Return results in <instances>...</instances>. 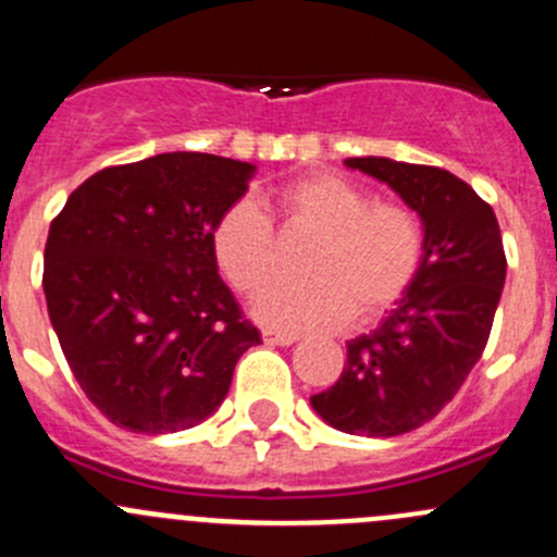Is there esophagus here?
Segmentation results:
<instances>
[{
	"label": "esophagus",
	"instance_id": "34e87169",
	"mask_svg": "<svg viewBox=\"0 0 557 557\" xmlns=\"http://www.w3.org/2000/svg\"><path fill=\"white\" fill-rule=\"evenodd\" d=\"M261 336H263V342H267V345H277V347H288V345H294L296 339H299L296 334H288V331H274V329H263Z\"/></svg>",
	"mask_w": 557,
	"mask_h": 557
}]
</instances>
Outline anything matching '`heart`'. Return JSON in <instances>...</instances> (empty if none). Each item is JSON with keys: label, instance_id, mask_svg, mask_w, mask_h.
Masks as SVG:
<instances>
[{"label": "heart", "instance_id": "b5f03b06", "mask_svg": "<svg viewBox=\"0 0 557 557\" xmlns=\"http://www.w3.org/2000/svg\"><path fill=\"white\" fill-rule=\"evenodd\" d=\"M263 207L283 237H312L301 256L299 283H280L258 299L256 318L272 329H334L380 318L418 277L425 228L401 201L374 199L372 190L331 172L288 180L263 194ZM212 258L237 294L256 296L277 269V237L252 201L239 199L218 215Z\"/></svg>", "mask_w": 557, "mask_h": 557}]
</instances>
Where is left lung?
<instances>
[{"mask_svg": "<svg viewBox=\"0 0 557 557\" xmlns=\"http://www.w3.org/2000/svg\"><path fill=\"white\" fill-rule=\"evenodd\" d=\"M387 183L425 228V258L383 323L347 342L339 380L310 398L336 431L398 436L453 401L480 361L507 280L496 212L469 183L440 166L347 159Z\"/></svg>", "mask_w": 557, "mask_h": 557, "instance_id": "8db88e82", "label": "left lung"}]
</instances>
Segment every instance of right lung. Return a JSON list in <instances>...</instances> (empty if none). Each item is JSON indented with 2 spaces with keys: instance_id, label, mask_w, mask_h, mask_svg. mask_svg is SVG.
<instances>
[{
  "instance_id": "right-lung-1",
  "label": "right lung",
  "mask_w": 557,
  "mask_h": 557,
  "mask_svg": "<svg viewBox=\"0 0 557 557\" xmlns=\"http://www.w3.org/2000/svg\"><path fill=\"white\" fill-rule=\"evenodd\" d=\"M252 172L210 153L107 166L50 223V323L88 401L117 429L174 434L201 423L243 352L261 345L210 247Z\"/></svg>"
}]
</instances>
